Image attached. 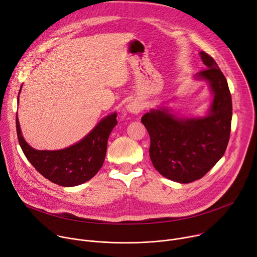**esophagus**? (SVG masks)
Segmentation results:
<instances>
[{"label":"esophagus","instance_id":"esophagus-1","mask_svg":"<svg viewBox=\"0 0 257 257\" xmlns=\"http://www.w3.org/2000/svg\"><path fill=\"white\" fill-rule=\"evenodd\" d=\"M128 108L133 113H138V112H141V110H142V107L136 103H131L130 105H128Z\"/></svg>","mask_w":257,"mask_h":257}]
</instances>
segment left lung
Masks as SVG:
<instances>
[{
    "mask_svg": "<svg viewBox=\"0 0 257 257\" xmlns=\"http://www.w3.org/2000/svg\"><path fill=\"white\" fill-rule=\"evenodd\" d=\"M200 54L206 68L197 77L207 80L214 93L209 114L181 120L157 109L142 118L151 138L154 167L180 183L198 180L211 169L225 153L230 134L232 105L226 79L211 56L204 51Z\"/></svg>",
    "mask_w": 257,
    "mask_h": 257,
    "instance_id": "8db88e82",
    "label": "left lung"
}]
</instances>
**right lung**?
<instances>
[{
	"label": "right lung",
	"mask_w": 257,
	"mask_h": 257,
	"mask_svg": "<svg viewBox=\"0 0 257 257\" xmlns=\"http://www.w3.org/2000/svg\"><path fill=\"white\" fill-rule=\"evenodd\" d=\"M116 124L114 112L75 146L60 151H37L23 139L16 115L17 138L23 154L39 173L61 186L82 184L98 172L104 162L108 136Z\"/></svg>",
	"instance_id": "obj_1"
}]
</instances>
